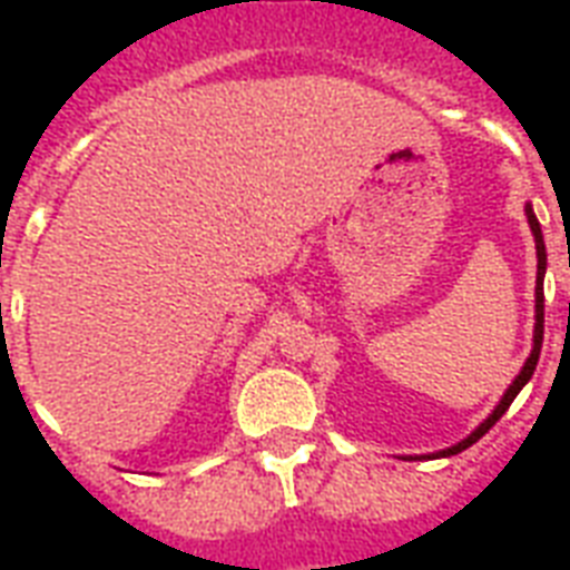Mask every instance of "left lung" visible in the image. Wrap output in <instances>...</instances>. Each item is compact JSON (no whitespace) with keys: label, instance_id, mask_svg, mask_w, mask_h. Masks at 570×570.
<instances>
[{"label":"left lung","instance_id":"obj_1","mask_svg":"<svg viewBox=\"0 0 570 570\" xmlns=\"http://www.w3.org/2000/svg\"><path fill=\"white\" fill-rule=\"evenodd\" d=\"M527 218H530V227H532V236H535V254H539V277H535V346H532V355L527 357V364H523L521 375L512 381V387L505 390V396L500 399V405L494 407V414L488 416L485 423L479 425L476 432L470 434V438H464L461 443H455V446H450V450L438 452V455H455V452L468 450V446H473V443L482 438V434L491 429V425L500 420V416L509 411V405L514 402V396L521 393V387L527 384V381L532 379V373H535V364H539V355H541V340H544V268H548V250H544V236H541V224L539 218H535V213H532V206H527ZM432 459V455H429Z\"/></svg>","mask_w":570,"mask_h":570}]
</instances>
